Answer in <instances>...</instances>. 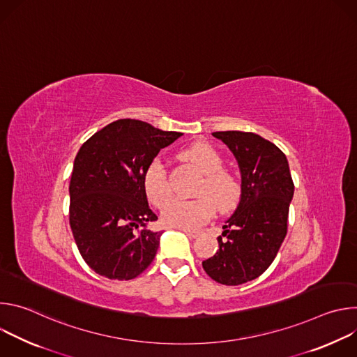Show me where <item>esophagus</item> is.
Masks as SVG:
<instances>
[{"mask_svg":"<svg viewBox=\"0 0 357 357\" xmlns=\"http://www.w3.org/2000/svg\"><path fill=\"white\" fill-rule=\"evenodd\" d=\"M182 231H183L186 236L192 237V238H196V237H199V236L203 233L202 230H186V229H185V230H182Z\"/></svg>","mask_w":357,"mask_h":357,"instance_id":"obj_1","label":"esophagus"}]
</instances>
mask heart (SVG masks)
I'll list each match as a JSON object with an SVG mask.
<instances>
[{"label": "heart", "instance_id": "obj_1", "mask_svg": "<svg viewBox=\"0 0 357 357\" xmlns=\"http://www.w3.org/2000/svg\"><path fill=\"white\" fill-rule=\"evenodd\" d=\"M181 158L192 164L202 179L199 181L195 195L196 199H175L167 206L172 197V186L168 179L165 167L160 161L152 162L144 178V188L148 200L155 208H164L162 222L169 227L195 229L208 222L215 213L233 211L241 197V183L236 175L225 171V160L209 144L196 142L181 152Z\"/></svg>", "mask_w": 357, "mask_h": 357}]
</instances>
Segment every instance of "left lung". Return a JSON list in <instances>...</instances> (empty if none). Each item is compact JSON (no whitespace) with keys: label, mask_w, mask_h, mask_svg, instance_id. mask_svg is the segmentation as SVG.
I'll use <instances>...</instances> for the list:
<instances>
[{"label":"left lung","mask_w":357,"mask_h":357,"mask_svg":"<svg viewBox=\"0 0 357 357\" xmlns=\"http://www.w3.org/2000/svg\"><path fill=\"white\" fill-rule=\"evenodd\" d=\"M241 172V197L218 237L219 250L202 263L216 282L240 285L260 277L287 236L294 182L284 152L268 139L244 131H218Z\"/></svg>","instance_id":"8db88e82"}]
</instances>
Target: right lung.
Listing matches in <instances>:
<instances>
[{"label":"right lung","mask_w":357,"mask_h":357,"mask_svg":"<svg viewBox=\"0 0 357 357\" xmlns=\"http://www.w3.org/2000/svg\"><path fill=\"white\" fill-rule=\"evenodd\" d=\"M182 132L123 119L93 134L79 149L69 185V223L86 264L110 280L127 281L154 260L160 231L148 206L144 178L160 151Z\"/></svg>","instance_id":"1"}]
</instances>
